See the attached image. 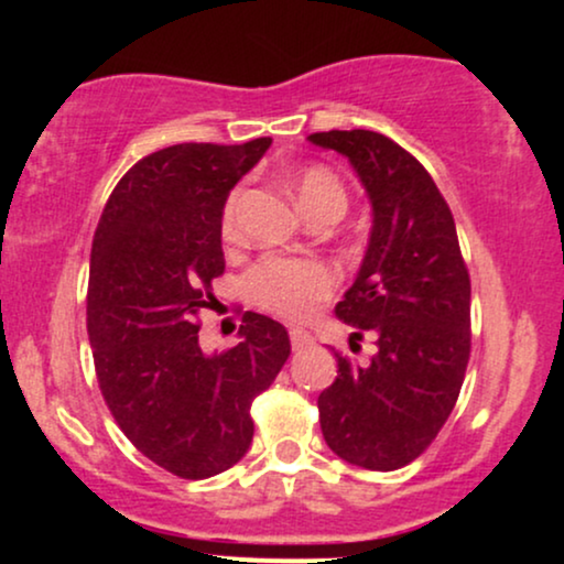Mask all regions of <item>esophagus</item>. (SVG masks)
I'll use <instances>...</instances> for the list:
<instances>
[{"instance_id":"34e87169","label":"esophagus","mask_w":564,"mask_h":564,"mask_svg":"<svg viewBox=\"0 0 564 564\" xmlns=\"http://www.w3.org/2000/svg\"><path fill=\"white\" fill-rule=\"evenodd\" d=\"M313 345V336L307 332H302V328H291V347H294V352H300V349H307Z\"/></svg>"}]
</instances>
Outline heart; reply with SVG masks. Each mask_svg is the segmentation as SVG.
<instances>
[{
	"mask_svg": "<svg viewBox=\"0 0 564 564\" xmlns=\"http://www.w3.org/2000/svg\"><path fill=\"white\" fill-rule=\"evenodd\" d=\"M296 200L304 215L315 217L321 212H347V187L326 166H307L294 180ZM241 193L232 191L223 209V236L236 232V212ZM249 300L268 313L289 321H307L332 300L339 286V273L323 260H291V257H264L243 278Z\"/></svg>",
	"mask_w": 564,
	"mask_h": 564,
	"instance_id": "1",
	"label": "heart"
}]
</instances>
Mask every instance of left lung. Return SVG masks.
Here are the masks:
<instances>
[{"label": "left lung", "instance_id": "1", "mask_svg": "<svg viewBox=\"0 0 564 564\" xmlns=\"http://www.w3.org/2000/svg\"><path fill=\"white\" fill-rule=\"evenodd\" d=\"M310 142L349 159L373 206L360 273L336 315L373 336L360 366L336 352L321 392L328 448L355 467L392 471L430 448L448 422L471 349L469 270L435 180L405 148L368 129H332Z\"/></svg>", "mask_w": 564, "mask_h": 564}]
</instances>
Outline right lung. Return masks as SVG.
Masks as SVG:
<instances>
[{
    "mask_svg": "<svg viewBox=\"0 0 564 564\" xmlns=\"http://www.w3.org/2000/svg\"><path fill=\"white\" fill-rule=\"evenodd\" d=\"M270 142L161 148L119 180L95 230L87 334L97 384L134 448L183 480L241 462L251 403L291 355L286 328L260 313H243L236 347L206 355L198 345V315L225 273V200Z\"/></svg>",
    "mask_w": 564,
    "mask_h": 564,
    "instance_id": "add662e5",
    "label": "right lung"
}]
</instances>
